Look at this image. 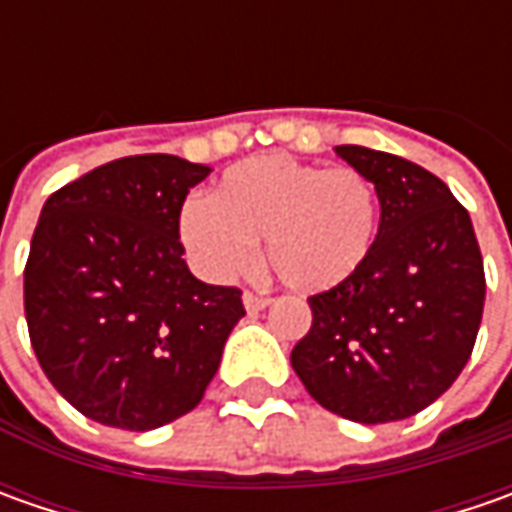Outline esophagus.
<instances>
[{"instance_id":"34e87169","label":"esophagus","mask_w":512,"mask_h":512,"mask_svg":"<svg viewBox=\"0 0 512 512\" xmlns=\"http://www.w3.org/2000/svg\"><path fill=\"white\" fill-rule=\"evenodd\" d=\"M242 302H245L247 313H259V310H265V307L270 305V299H267V296H259V293H245Z\"/></svg>"}]
</instances>
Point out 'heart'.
Returning a JSON list of instances; mask_svg holds the SVG:
<instances>
[{
    "label": "heart",
    "instance_id": "heart-1",
    "mask_svg": "<svg viewBox=\"0 0 512 512\" xmlns=\"http://www.w3.org/2000/svg\"><path fill=\"white\" fill-rule=\"evenodd\" d=\"M379 230L382 199L367 173L282 153L233 165L207 202H187L179 216L182 245L207 276L247 273L265 239L270 267L299 293H327L356 279Z\"/></svg>",
    "mask_w": 512,
    "mask_h": 512
}]
</instances>
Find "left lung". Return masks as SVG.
Instances as JSON below:
<instances>
[{
    "instance_id": "obj_1",
    "label": "left lung",
    "mask_w": 512,
    "mask_h": 512,
    "mask_svg": "<svg viewBox=\"0 0 512 512\" xmlns=\"http://www.w3.org/2000/svg\"><path fill=\"white\" fill-rule=\"evenodd\" d=\"M379 187V242L356 279L310 296L290 364L325 410L359 424L410 419L459 379L484 310L482 250L450 187L402 156L339 145Z\"/></svg>"
}]
</instances>
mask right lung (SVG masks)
Listing matches in <instances>:
<instances>
[{
	"label": "right lung",
	"mask_w": 512,
	"mask_h": 512,
	"mask_svg": "<svg viewBox=\"0 0 512 512\" xmlns=\"http://www.w3.org/2000/svg\"><path fill=\"white\" fill-rule=\"evenodd\" d=\"M210 168L125 156L50 196L30 239L25 319L50 384L82 416L156 430L190 413L216 376L236 287L187 270L179 213Z\"/></svg>",
	"instance_id": "add662e5"
}]
</instances>
